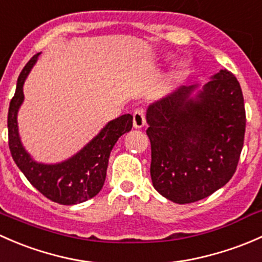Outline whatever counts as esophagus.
<instances>
[{
    "label": "esophagus",
    "instance_id": "obj_1",
    "mask_svg": "<svg viewBox=\"0 0 262 262\" xmlns=\"http://www.w3.org/2000/svg\"><path fill=\"white\" fill-rule=\"evenodd\" d=\"M132 117H134V120H132V121H134V127L135 128L144 127L145 123H146V117H145L144 110H142V108L135 110Z\"/></svg>",
    "mask_w": 262,
    "mask_h": 262
}]
</instances>
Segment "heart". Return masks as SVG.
Wrapping results in <instances>:
<instances>
[{
  "label": "heart",
  "instance_id": "heart-1",
  "mask_svg": "<svg viewBox=\"0 0 262 262\" xmlns=\"http://www.w3.org/2000/svg\"><path fill=\"white\" fill-rule=\"evenodd\" d=\"M187 69H188L187 64H180V66L178 67V68H177V71L174 72V74L177 75V77H182V75L184 74V73H185V71H187Z\"/></svg>",
  "mask_w": 262,
  "mask_h": 262
}]
</instances>
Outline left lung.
<instances>
[{
    "mask_svg": "<svg viewBox=\"0 0 262 262\" xmlns=\"http://www.w3.org/2000/svg\"><path fill=\"white\" fill-rule=\"evenodd\" d=\"M195 90L182 85L146 111L152 185L179 204L227 184L244 146L246 112L236 77L222 69L193 97Z\"/></svg>",
    "mask_w": 262,
    "mask_h": 262,
    "instance_id": "left-lung-1",
    "label": "left lung"
}]
</instances>
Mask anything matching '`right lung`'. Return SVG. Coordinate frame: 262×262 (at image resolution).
Instances as JSON below:
<instances>
[{
	"label": "right lung",
	"instance_id": "add662e5",
	"mask_svg": "<svg viewBox=\"0 0 262 262\" xmlns=\"http://www.w3.org/2000/svg\"><path fill=\"white\" fill-rule=\"evenodd\" d=\"M39 55L37 53L32 56L20 73L15 96L10 102L7 127L11 155L32 187L48 199L64 206L82 203L97 195L103 187L110 154L117 140L132 128V116L127 113L110 121L96 137L68 160L58 164L35 161L21 144L17 112L24 102V83Z\"/></svg>",
	"mask_w": 262,
	"mask_h": 262
}]
</instances>
